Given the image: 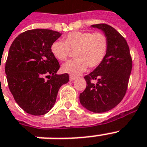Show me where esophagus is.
<instances>
[{"label": "esophagus", "mask_w": 147, "mask_h": 147, "mask_svg": "<svg viewBox=\"0 0 147 147\" xmlns=\"http://www.w3.org/2000/svg\"><path fill=\"white\" fill-rule=\"evenodd\" d=\"M70 81H74L76 79V76H70V78H69Z\"/></svg>", "instance_id": "obj_1"}]
</instances>
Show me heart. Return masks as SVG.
Here are the masks:
<instances>
[{
  "instance_id": "heart-1",
  "label": "heart",
  "mask_w": 147,
  "mask_h": 147,
  "mask_svg": "<svg viewBox=\"0 0 147 147\" xmlns=\"http://www.w3.org/2000/svg\"><path fill=\"white\" fill-rule=\"evenodd\" d=\"M64 41L55 40L50 47L51 53L59 61H65L71 52H75L74 60L62 66V71L71 75H78L88 66H99L106 58L109 42L105 33L75 31L68 33Z\"/></svg>"
}]
</instances>
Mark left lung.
<instances>
[{
  "instance_id": "left-lung-1",
  "label": "left lung",
  "mask_w": 147,
  "mask_h": 147,
  "mask_svg": "<svg viewBox=\"0 0 147 147\" xmlns=\"http://www.w3.org/2000/svg\"><path fill=\"white\" fill-rule=\"evenodd\" d=\"M91 26L103 31L109 47L102 63L85 76L87 86L79 95V100L90 111L104 113L116 107L125 95L132 59L127 42L115 29L105 24Z\"/></svg>"
}]
</instances>
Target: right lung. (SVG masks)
Listing matches in <instances>:
<instances>
[{
	"mask_svg": "<svg viewBox=\"0 0 147 147\" xmlns=\"http://www.w3.org/2000/svg\"><path fill=\"white\" fill-rule=\"evenodd\" d=\"M62 33L47 29L25 31L10 46L5 72L8 87L24 111L39 116L55 105L60 87L69 80L58 75L59 63L51 53V45Z\"/></svg>",
	"mask_w": 147,
	"mask_h": 147,
	"instance_id": "1",
	"label": "right lung"
}]
</instances>
